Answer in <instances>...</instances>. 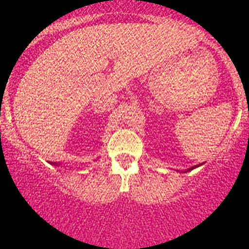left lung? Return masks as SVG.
Returning <instances> with one entry per match:
<instances>
[{
  "mask_svg": "<svg viewBox=\"0 0 249 249\" xmlns=\"http://www.w3.org/2000/svg\"><path fill=\"white\" fill-rule=\"evenodd\" d=\"M196 167H199V165H196V166H193V167H190V169H188L187 171H190V170H194V169H196ZM185 171V172H187Z\"/></svg>",
  "mask_w": 249,
  "mask_h": 249,
  "instance_id": "obj_1",
  "label": "left lung"
}]
</instances>
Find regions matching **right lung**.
I'll use <instances>...</instances> for the list:
<instances>
[{
	"label": "right lung",
	"mask_w": 249,
	"mask_h": 249,
	"mask_svg": "<svg viewBox=\"0 0 249 249\" xmlns=\"http://www.w3.org/2000/svg\"><path fill=\"white\" fill-rule=\"evenodd\" d=\"M50 164H53V165H56V166H57V165H60V164H57V162H50Z\"/></svg>",
	"instance_id": "1"
}]
</instances>
